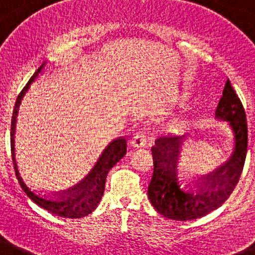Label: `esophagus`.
Here are the masks:
<instances>
[{
	"label": "esophagus",
	"instance_id": "esophagus-1",
	"mask_svg": "<svg viewBox=\"0 0 255 255\" xmlns=\"http://www.w3.org/2000/svg\"><path fill=\"white\" fill-rule=\"evenodd\" d=\"M131 146L134 147V149H140V147H144L146 145V137H145L144 133H136L132 137L131 140Z\"/></svg>",
	"mask_w": 255,
	"mask_h": 255
}]
</instances>
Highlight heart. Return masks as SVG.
<instances>
[{"label":"heart","instance_id":"obj_1","mask_svg":"<svg viewBox=\"0 0 255 255\" xmlns=\"http://www.w3.org/2000/svg\"><path fill=\"white\" fill-rule=\"evenodd\" d=\"M188 123H189V118H188L187 115H179V117L174 118V119L170 122L168 127H170L171 131L179 132L187 127Z\"/></svg>","mask_w":255,"mask_h":255}]
</instances>
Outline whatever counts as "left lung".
Instances as JSON below:
<instances>
[{"label":"left lung","mask_w":255,"mask_h":255,"mask_svg":"<svg viewBox=\"0 0 255 255\" xmlns=\"http://www.w3.org/2000/svg\"><path fill=\"white\" fill-rule=\"evenodd\" d=\"M215 119L226 122L233 134L232 155L226 166L204 183L190 185L181 177V145L188 134H168L155 140L151 147L154 171L147 197L160 215L172 220H193L217 210L231 196L243 172L247 157V115L240 98L226 81Z\"/></svg>","instance_id":"8db88e82"}]
</instances>
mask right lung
<instances>
[{"label": "right lung", "instance_id": "1", "mask_svg": "<svg viewBox=\"0 0 255 255\" xmlns=\"http://www.w3.org/2000/svg\"><path fill=\"white\" fill-rule=\"evenodd\" d=\"M45 67H46V62L42 63L37 71L33 74V76L29 79V81L23 88V91L20 92V95L18 96L16 102H15L11 119V133H10V136H11L10 137V141H11V155L12 162H14L15 174H16L19 184H20L22 189L24 190V193L36 205L42 207L44 210H48L49 213H51L53 215H57V217L70 218V219L87 217L88 214H91L97 207L102 196H104L105 181H106L109 171L124 157V154L127 153V140L121 137L110 142V145L102 151L101 157L98 158L93 168L85 175V177H83V180L79 181L78 184H75L72 188H68L67 190H62V192H57V193L48 194L38 193L36 190L31 189L25 184V181L23 180L22 175L19 174L18 163H16V159H15V128H16V117H18L19 113V106L22 104L25 93L31 88L32 83L40 75L44 74Z\"/></svg>", "mask_w": 255, "mask_h": 255}]
</instances>
